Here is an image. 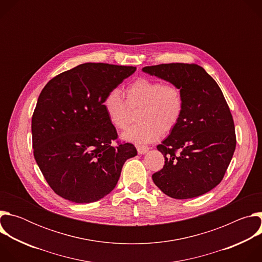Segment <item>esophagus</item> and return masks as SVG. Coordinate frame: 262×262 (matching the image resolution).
Wrapping results in <instances>:
<instances>
[{
	"instance_id": "esophagus-1",
	"label": "esophagus",
	"mask_w": 262,
	"mask_h": 262,
	"mask_svg": "<svg viewBox=\"0 0 262 262\" xmlns=\"http://www.w3.org/2000/svg\"><path fill=\"white\" fill-rule=\"evenodd\" d=\"M137 150L139 155H144L149 150V147L147 145H137Z\"/></svg>"
}]
</instances>
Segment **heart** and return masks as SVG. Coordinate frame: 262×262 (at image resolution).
<instances>
[{
    "label": "heart",
    "instance_id": "heart-1",
    "mask_svg": "<svg viewBox=\"0 0 262 262\" xmlns=\"http://www.w3.org/2000/svg\"><path fill=\"white\" fill-rule=\"evenodd\" d=\"M102 107L110 123L124 130L133 118L132 108H138L139 123L129 128L124 139L148 143L157 140L162 133H169L178 124L183 107L182 90L174 83L139 78L126 88V100L118 89L106 93Z\"/></svg>",
    "mask_w": 262,
    "mask_h": 262
}]
</instances>
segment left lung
I'll return each instance as SVG.
<instances>
[{
  "mask_svg": "<svg viewBox=\"0 0 262 262\" xmlns=\"http://www.w3.org/2000/svg\"><path fill=\"white\" fill-rule=\"evenodd\" d=\"M144 72L180 87L184 107L178 124L158 145L165 165L152 175L171 198L203 195L222 181L233 157L236 136L229 105L216 82L194 63H168Z\"/></svg>",
  "mask_w": 262,
  "mask_h": 262,
  "instance_id": "left-lung-1",
  "label": "left lung"
}]
</instances>
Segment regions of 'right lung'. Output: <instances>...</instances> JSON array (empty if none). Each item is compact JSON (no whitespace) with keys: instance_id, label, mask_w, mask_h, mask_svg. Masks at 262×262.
I'll return each mask as SVG.
<instances>
[{"instance_id":"obj_1","label":"right lung","mask_w":262,"mask_h":262,"mask_svg":"<svg viewBox=\"0 0 262 262\" xmlns=\"http://www.w3.org/2000/svg\"><path fill=\"white\" fill-rule=\"evenodd\" d=\"M135 66L85 63L53 78L32 116L35 161L52 190L76 203L103 198L116 186L125 161L137 155L118 139L102 107L106 93Z\"/></svg>"}]
</instances>
